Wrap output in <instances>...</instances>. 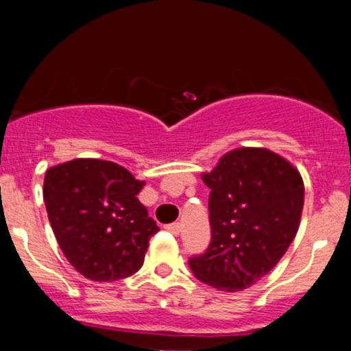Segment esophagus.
Here are the masks:
<instances>
[{
	"instance_id": "obj_1",
	"label": "esophagus",
	"mask_w": 351,
	"mask_h": 351,
	"mask_svg": "<svg viewBox=\"0 0 351 351\" xmlns=\"http://www.w3.org/2000/svg\"><path fill=\"white\" fill-rule=\"evenodd\" d=\"M166 229H168L171 234L176 236V234H180V231H182V224H180V222H173V224L166 226Z\"/></svg>"
}]
</instances>
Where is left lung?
I'll use <instances>...</instances> for the list:
<instances>
[{"instance_id":"1","label":"left lung","mask_w":351,"mask_h":351,"mask_svg":"<svg viewBox=\"0 0 351 351\" xmlns=\"http://www.w3.org/2000/svg\"><path fill=\"white\" fill-rule=\"evenodd\" d=\"M210 189L212 241L189 261L204 284L239 292L263 278L289 250L304 207L299 169L267 147H238L202 173Z\"/></svg>"}]
</instances>
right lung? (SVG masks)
I'll return each instance as SVG.
<instances>
[{
  "label": "right lung",
  "instance_id": "obj_1",
  "mask_svg": "<svg viewBox=\"0 0 351 351\" xmlns=\"http://www.w3.org/2000/svg\"><path fill=\"white\" fill-rule=\"evenodd\" d=\"M146 182L112 161L77 158L45 171L44 202L56 239L74 270L115 282L144 263L159 231L139 202Z\"/></svg>",
  "mask_w": 351,
  "mask_h": 351
}]
</instances>
